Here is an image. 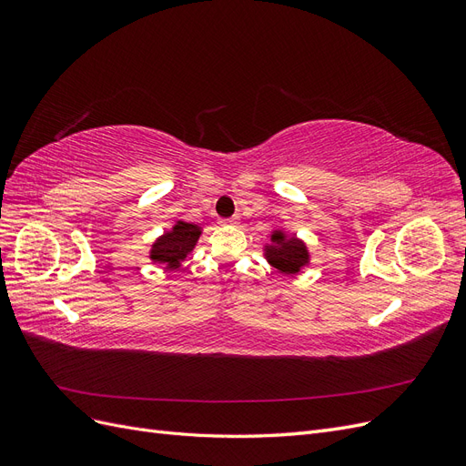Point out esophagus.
<instances>
[{"instance_id": "obj_1", "label": "esophagus", "mask_w": 466, "mask_h": 466, "mask_svg": "<svg viewBox=\"0 0 466 466\" xmlns=\"http://www.w3.org/2000/svg\"><path fill=\"white\" fill-rule=\"evenodd\" d=\"M219 223H221V225H235V223H238V216H233V218H228V219H221Z\"/></svg>"}]
</instances>
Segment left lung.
I'll return each instance as SVG.
<instances>
[{"instance_id": "left-lung-1", "label": "left lung", "mask_w": 466, "mask_h": 466, "mask_svg": "<svg viewBox=\"0 0 466 466\" xmlns=\"http://www.w3.org/2000/svg\"><path fill=\"white\" fill-rule=\"evenodd\" d=\"M264 258L281 274L295 276L309 264L311 255L301 238L276 229L270 235V243L264 245Z\"/></svg>"}]
</instances>
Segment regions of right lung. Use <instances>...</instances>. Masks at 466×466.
<instances>
[{
	"instance_id": "obj_1",
	"label": "right lung",
	"mask_w": 466,
	"mask_h": 466,
	"mask_svg": "<svg viewBox=\"0 0 466 466\" xmlns=\"http://www.w3.org/2000/svg\"><path fill=\"white\" fill-rule=\"evenodd\" d=\"M200 235V225L178 219L171 229L157 237V241L151 245L149 258L153 264H165L168 270H177V268H180V262L194 250Z\"/></svg>"
}]
</instances>
